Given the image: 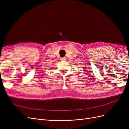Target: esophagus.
Segmentation results:
<instances>
[{"mask_svg":"<svg viewBox=\"0 0 129 129\" xmlns=\"http://www.w3.org/2000/svg\"><path fill=\"white\" fill-rule=\"evenodd\" d=\"M60 60H66V58L65 57H61L60 58Z\"/></svg>","mask_w":129,"mask_h":129,"instance_id":"1","label":"esophagus"}]
</instances>
